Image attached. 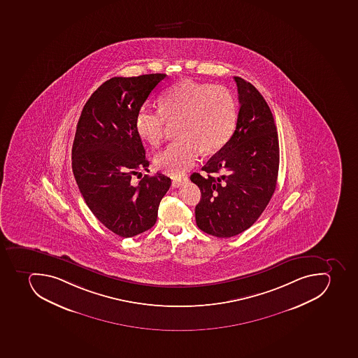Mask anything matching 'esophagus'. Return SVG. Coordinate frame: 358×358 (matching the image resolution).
I'll use <instances>...</instances> for the list:
<instances>
[{
    "instance_id": "1",
    "label": "esophagus",
    "mask_w": 358,
    "mask_h": 358,
    "mask_svg": "<svg viewBox=\"0 0 358 358\" xmlns=\"http://www.w3.org/2000/svg\"><path fill=\"white\" fill-rule=\"evenodd\" d=\"M188 181V178L182 177V178H176L172 180V187L173 188H179V187L182 186L183 183H186Z\"/></svg>"
}]
</instances>
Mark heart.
Segmentation results:
<instances>
[{"instance_id": "heart-1", "label": "heart", "mask_w": 358, "mask_h": 358, "mask_svg": "<svg viewBox=\"0 0 358 358\" xmlns=\"http://www.w3.org/2000/svg\"><path fill=\"white\" fill-rule=\"evenodd\" d=\"M179 141L157 154L155 166L180 177L195 166L201 150L217 152L231 137L237 122V103L227 88L182 80L164 90L159 110L143 108L136 117V131L157 146L169 124H177Z\"/></svg>"}]
</instances>
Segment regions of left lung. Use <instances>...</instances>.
<instances>
[{"mask_svg":"<svg viewBox=\"0 0 358 358\" xmlns=\"http://www.w3.org/2000/svg\"><path fill=\"white\" fill-rule=\"evenodd\" d=\"M239 113L231 138L190 176L201 189L196 223L201 231L229 238L256 222L277 187L279 139L273 115L250 83L234 77Z\"/></svg>","mask_w":358,"mask_h":358,"instance_id":"8db88e82","label":"left lung"}]
</instances>
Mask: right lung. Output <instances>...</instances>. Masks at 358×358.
<instances>
[{"mask_svg": "<svg viewBox=\"0 0 358 358\" xmlns=\"http://www.w3.org/2000/svg\"><path fill=\"white\" fill-rule=\"evenodd\" d=\"M164 73L115 77L85 104L73 145V171L81 195L103 226L122 238L155 224L159 201L171 186L162 175L132 185V176L150 166L136 131L137 113L166 78Z\"/></svg>", "mask_w": 358, "mask_h": 358, "instance_id": "right-lung-1", "label": "right lung"}]
</instances>
